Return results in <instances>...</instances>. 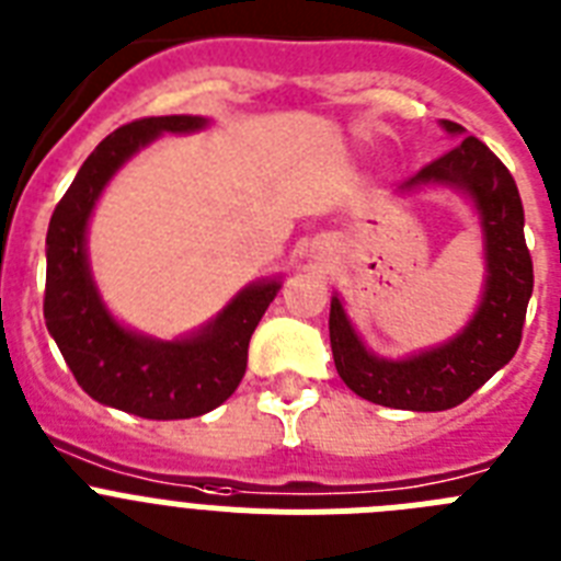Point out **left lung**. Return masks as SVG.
<instances>
[{
	"instance_id": "left-lung-1",
	"label": "left lung",
	"mask_w": 561,
	"mask_h": 561,
	"mask_svg": "<svg viewBox=\"0 0 561 561\" xmlns=\"http://www.w3.org/2000/svg\"><path fill=\"white\" fill-rule=\"evenodd\" d=\"M462 135L455 121H440ZM423 186L460 188L474 203L483 228L485 287L480 308L455 339L401 362L369 353L350 324L339 296L330 301V347L341 381L364 401L412 412H443L483 387L514 358L523 341L525 310L534 290V262L525 245V214L516 183L483 140L462 138L443 158L403 180L401 192Z\"/></svg>"
}]
</instances>
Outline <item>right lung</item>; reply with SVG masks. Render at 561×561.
Returning <instances> with one entry per match:
<instances>
[{
  "label": "right lung",
  "mask_w": 561,
  "mask_h": 561,
  "mask_svg": "<svg viewBox=\"0 0 561 561\" xmlns=\"http://www.w3.org/2000/svg\"><path fill=\"white\" fill-rule=\"evenodd\" d=\"M206 124L199 115H160L106 135L78 169L47 228V330L87 396L149 421L206 415L233 396L248 367V341L282 287L279 279L253 282L206 328L174 341L124 328L101 301L87 260V226L101 192L158 135L197 133Z\"/></svg>",
  "instance_id": "add662e5"
}]
</instances>
